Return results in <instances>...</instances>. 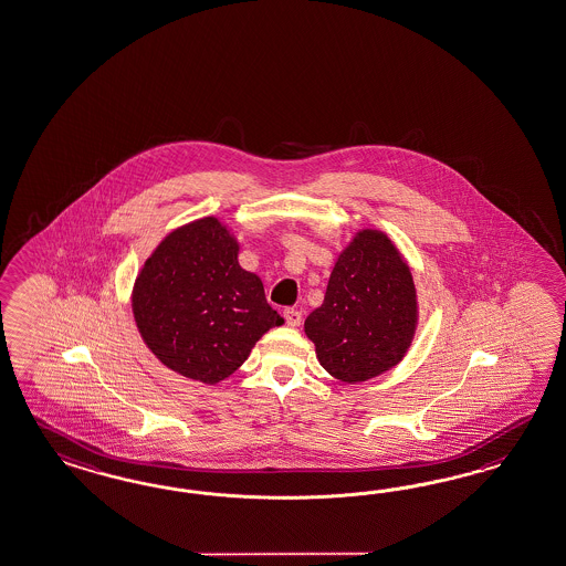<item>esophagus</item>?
<instances>
[{
    "label": "esophagus",
    "mask_w": 566,
    "mask_h": 566,
    "mask_svg": "<svg viewBox=\"0 0 566 566\" xmlns=\"http://www.w3.org/2000/svg\"><path fill=\"white\" fill-rule=\"evenodd\" d=\"M283 316H285V322H287V326H291V328H297L302 324V312H297L293 307H287L283 312Z\"/></svg>",
    "instance_id": "esophagus-1"
}]
</instances>
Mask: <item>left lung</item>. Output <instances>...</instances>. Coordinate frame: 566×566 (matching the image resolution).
<instances>
[{"label": "left lung", "instance_id": "left-lung-1", "mask_svg": "<svg viewBox=\"0 0 566 566\" xmlns=\"http://www.w3.org/2000/svg\"><path fill=\"white\" fill-rule=\"evenodd\" d=\"M417 326V287L400 248L388 233L363 228L340 250L304 331L331 376L361 384L405 359Z\"/></svg>", "mask_w": 566, "mask_h": 566}]
</instances>
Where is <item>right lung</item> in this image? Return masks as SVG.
Listing matches in <instances>:
<instances>
[{
    "mask_svg": "<svg viewBox=\"0 0 566 566\" xmlns=\"http://www.w3.org/2000/svg\"><path fill=\"white\" fill-rule=\"evenodd\" d=\"M240 242L216 216L166 233L135 276L130 312L146 347L175 374L216 386L285 319L261 276L238 262Z\"/></svg>",
    "mask_w": 566,
    "mask_h": 566,
    "instance_id": "obj_1",
    "label": "right lung"
}]
</instances>
